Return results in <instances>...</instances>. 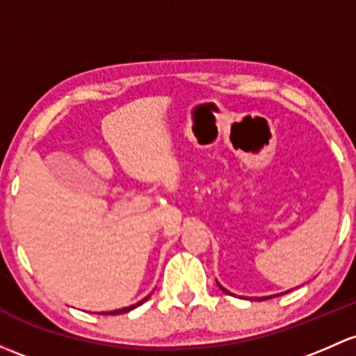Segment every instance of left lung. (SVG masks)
<instances>
[{"mask_svg":"<svg viewBox=\"0 0 356 356\" xmlns=\"http://www.w3.org/2000/svg\"><path fill=\"white\" fill-rule=\"evenodd\" d=\"M220 288H222V290L225 291V293H228V291L225 290V288H223V286H220ZM268 298H271V297H263V298H259V300H268Z\"/></svg>","mask_w":356,"mask_h":356,"instance_id":"obj_1","label":"left lung"}]
</instances>
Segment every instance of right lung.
<instances>
[{
  "label": "right lung",
  "mask_w": 356,
  "mask_h": 356,
  "mask_svg": "<svg viewBox=\"0 0 356 356\" xmlns=\"http://www.w3.org/2000/svg\"><path fill=\"white\" fill-rule=\"evenodd\" d=\"M148 297H149V295H148ZM148 297H147V298H143V300H141V302H138L136 305H131V307H126V309H121V310H112V312H104V314H107V316H115V314H126V312H129V310H133L134 307H138V305L143 304V302H147V300H148Z\"/></svg>",
  "instance_id": "obj_1"
}]
</instances>
